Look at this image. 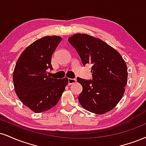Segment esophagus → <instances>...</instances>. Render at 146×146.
Segmentation results:
<instances>
[{
    "label": "esophagus",
    "instance_id": "obj_1",
    "mask_svg": "<svg viewBox=\"0 0 146 146\" xmlns=\"http://www.w3.org/2000/svg\"><path fill=\"white\" fill-rule=\"evenodd\" d=\"M77 80H75V79H68V83L69 85H71V84H75L76 83Z\"/></svg>",
    "mask_w": 146,
    "mask_h": 146
}]
</instances>
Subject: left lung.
Here are the masks:
<instances>
[{
    "instance_id": "left-lung-1",
    "label": "left lung",
    "mask_w": 146,
    "mask_h": 146,
    "mask_svg": "<svg viewBox=\"0 0 146 146\" xmlns=\"http://www.w3.org/2000/svg\"><path fill=\"white\" fill-rule=\"evenodd\" d=\"M80 56L82 64H91L92 80L78 78L83 90L78 96L83 108L103 114L116 106L124 95L128 72L119 52L99 38L78 33L68 38Z\"/></svg>"
}]
</instances>
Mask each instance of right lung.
<instances>
[{
  "label": "right lung",
  "mask_w": 146,
  "mask_h": 146,
  "mask_svg": "<svg viewBox=\"0 0 146 146\" xmlns=\"http://www.w3.org/2000/svg\"><path fill=\"white\" fill-rule=\"evenodd\" d=\"M62 41L59 36H43L23 51L13 74L14 88L22 103L35 113L50 110L57 104L68 84V79L47 75L53 69L52 54Z\"/></svg>",
  "instance_id": "right-lung-1"
}]
</instances>
